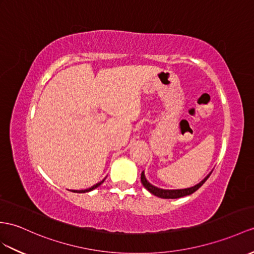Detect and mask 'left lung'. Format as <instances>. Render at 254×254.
<instances>
[{"instance_id":"8db88e82","label":"left lung","mask_w":254,"mask_h":254,"mask_svg":"<svg viewBox=\"0 0 254 254\" xmlns=\"http://www.w3.org/2000/svg\"><path fill=\"white\" fill-rule=\"evenodd\" d=\"M211 172H210V174L205 179H202V180L198 184H196V185H194V187L188 188V189L164 190V189H159L157 187H154L153 184H151L150 182L146 180L145 175H144V171H142V174H141V183L143 184V187L153 195H155L157 197H160V198L175 199V198H180V197H184V196H188V195L193 194L194 191H196L197 190H198L201 187V185L207 181V179L209 178L210 175H211Z\"/></svg>"}]
</instances>
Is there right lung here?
Segmentation results:
<instances>
[{"mask_svg":"<svg viewBox=\"0 0 254 254\" xmlns=\"http://www.w3.org/2000/svg\"><path fill=\"white\" fill-rule=\"evenodd\" d=\"M104 180H106V178L103 179L102 181H100V182H98L97 184H95V185H92L91 188H89V189H86V190H72V191H74V193H87V191H90V190H95V189H97L98 187H100V185L104 182Z\"/></svg>","mask_w":254,"mask_h":254,"instance_id":"add662e5","label":"right lung"}]
</instances>
